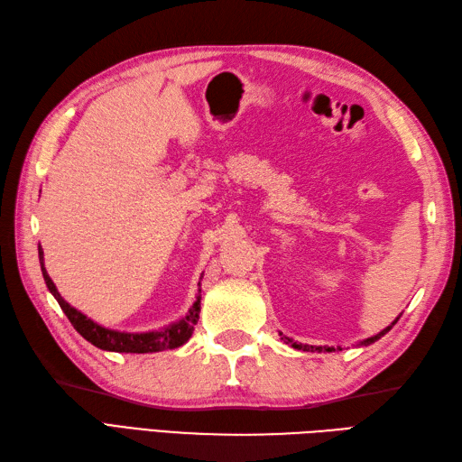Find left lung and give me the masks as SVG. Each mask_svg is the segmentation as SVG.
Listing matches in <instances>:
<instances>
[{
  "instance_id": "8db88e82",
  "label": "left lung",
  "mask_w": 462,
  "mask_h": 462,
  "mask_svg": "<svg viewBox=\"0 0 462 462\" xmlns=\"http://www.w3.org/2000/svg\"><path fill=\"white\" fill-rule=\"evenodd\" d=\"M398 318H400V316H398ZM398 318H396V320H394L393 324H390L388 328H384V329H383V332H378V334H376V336H373V337H366V339H363L359 346H371V344H374V341H376V339H381V337H383L384 334H388V332H390V329H393V326H394V324L398 322ZM279 336H282V334H279ZM281 339H282V341H285V344L292 346L294 349H302V351H318V353H320V351H337V349L341 351V347H337V349H336V347H314V346H302V344H297V341H292V339H291V337H287V336H282Z\"/></svg>"
}]
</instances>
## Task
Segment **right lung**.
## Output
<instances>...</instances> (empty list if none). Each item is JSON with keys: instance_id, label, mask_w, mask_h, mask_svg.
Here are the masks:
<instances>
[{"instance_id": "right-lung-1", "label": "right lung", "mask_w": 462, "mask_h": 462, "mask_svg": "<svg viewBox=\"0 0 462 462\" xmlns=\"http://www.w3.org/2000/svg\"><path fill=\"white\" fill-rule=\"evenodd\" d=\"M42 255H44L42 247L39 245V262H41V269H42V277H44L46 287H49V291L54 294V299L58 300V304H60V309L68 316V320L72 322V326L76 328V332L96 347H99L103 351H116V353H156V351H163V349L181 347L185 341L191 337L195 324L199 322L200 297H197V300L191 306V310H189V314L185 318H181L180 322H173L168 328L156 329V332H142V334L116 332V329L103 328L97 322H93L91 318H88L86 314H81L79 310L74 309V306H69L62 299V294L58 292L52 279L49 277V273H46ZM199 285H200V282H199ZM199 292H200V289H199Z\"/></svg>"}]
</instances>
